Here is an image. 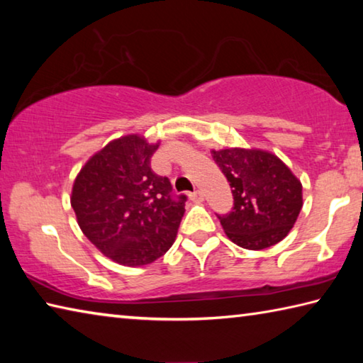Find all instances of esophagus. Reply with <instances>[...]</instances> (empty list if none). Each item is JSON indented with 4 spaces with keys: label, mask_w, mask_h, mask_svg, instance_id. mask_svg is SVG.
Instances as JSON below:
<instances>
[{
    "label": "esophagus",
    "mask_w": 363,
    "mask_h": 363,
    "mask_svg": "<svg viewBox=\"0 0 363 363\" xmlns=\"http://www.w3.org/2000/svg\"><path fill=\"white\" fill-rule=\"evenodd\" d=\"M189 196L192 201H203V192H201V190H195V192H192Z\"/></svg>",
    "instance_id": "1"
}]
</instances>
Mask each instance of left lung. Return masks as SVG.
Segmentation results:
<instances>
[{
	"instance_id": "1",
	"label": "left lung",
	"mask_w": 363,
	"mask_h": 363,
	"mask_svg": "<svg viewBox=\"0 0 363 363\" xmlns=\"http://www.w3.org/2000/svg\"><path fill=\"white\" fill-rule=\"evenodd\" d=\"M211 157L233 195L232 211L218 214L227 237L247 250L284 240L303 208V186L290 168L264 150H211Z\"/></svg>"
}]
</instances>
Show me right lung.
Wrapping results in <instances>:
<instances>
[{
    "mask_svg": "<svg viewBox=\"0 0 363 363\" xmlns=\"http://www.w3.org/2000/svg\"><path fill=\"white\" fill-rule=\"evenodd\" d=\"M158 144L131 134L88 160L72 190V208L88 240L123 266H145L176 240L186 195L150 168Z\"/></svg>",
    "mask_w": 363,
    "mask_h": 363,
    "instance_id": "obj_1",
    "label": "right lung"
}]
</instances>
